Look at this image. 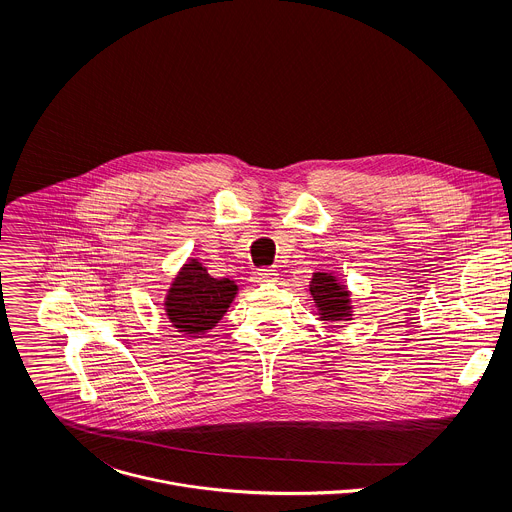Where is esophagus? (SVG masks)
<instances>
[{
	"label": "esophagus",
	"mask_w": 512,
	"mask_h": 512,
	"mask_svg": "<svg viewBox=\"0 0 512 512\" xmlns=\"http://www.w3.org/2000/svg\"><path fill=\"white\" fill-rule=\"evenodd\" d=\"M252 280L256 284H264V282H276L278 280V272L272 268H260L252 274Z\"/></svg>",
	"instance_id": "1"
}]
</instances>
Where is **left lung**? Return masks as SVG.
Returning a JSON list of instances; mask_svg holds the SVG:
<instances>
[{
    "instance_id": "8db88e82",
    "label": "left lung",
    "mask_w": 512,
    "mask_h": 512,
    "mask_svg": "<svg viewBox=\"0 0 512 512\" xmlns=\"http://www.w3.org/2000/svg\"><path fill=\"white\" fill-rule=\"evenodd\" d=\"M309 292L323 321L351 319L349 292L333 276L317 272L309 284Z\"/></svg>"
}]
</instances>
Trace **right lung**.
Returning <instances> with one entry per match:
<instances>
[{
  "label": "right lung",
  "instance_id": "1",
  "mask_svg": "<svg viewBox=\"0 0 512 512\" xmlns=\"http://www.w3.org/2000/svg\"><path fill=\"white\" fill-rule=\"evenodd\" d=\"M236 284L217 280L207 268L191 260L185 264L165 297V311L173 327L187 335H203L213 329L236 295Z\"/></svg>",
  "mask_w": 512,
  "mask_h": 512
}]
</instances>
